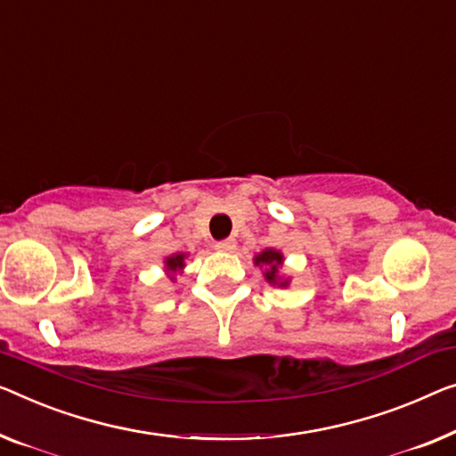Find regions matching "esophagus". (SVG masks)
Listing matches in <instances>:
<instances>
[{
  "label": "esophagus",
  "instance_id": "34e87169",
  "mask_svg": "<svg viewBox=\"0 0 456 456\" xmlns=\"http://www.w3.org/2000/svg\"><path fill=\"white\" fill-rule=\"evenodd\" d=\"M235 246H237L235 240H231V237H229V240L216 241V243H215V249H216V251H233Z\"/></svg>",
  "mask_w": 456,
  "mask_h": 456
}]
</instances>
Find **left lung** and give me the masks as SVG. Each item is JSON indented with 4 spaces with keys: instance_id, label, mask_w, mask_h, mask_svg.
Masks as SVG:
<instances>
[{
    "instance_id": "8db88e82",
    "label": "left lung",
    "mask_w": 456,
    "mask_h": 456,
    "mask_svg": "<svg viewBox=\"0 0 456 456\" xmlns=\"http://www.w3.org/2000/svg\"><path fill=\"white\" fill-rule=\"evenodd\" d=\"M282 262H284V257L281 251L270 249V248L264 249L262 254H257L254 257L256 266L264 268V278H266L270 284H274V287H289V282H290V278H284V274L281 272Z\"/></svg>"
}]
</instances>
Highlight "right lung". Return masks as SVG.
Segmentation results:
<instances>
[{
  "instance_id": "1",
  "label": "right lung",
  "mask_w": 456,
  "mask_h": 456,
  "mask_svg": "<svg viewBox=\"0 0 456 456\" xmlns=\"http://www.w3.org/2000/svg\"><path fill=\"white\" fill-rule=\"evenodd\" d=\"M184 260H186V254H174V256L166 257V262H163V264H166V272L169 274V278H172V281H174L175 272H180L182 268L186 266Z\"/></svg>"
}]
</instances>
